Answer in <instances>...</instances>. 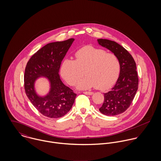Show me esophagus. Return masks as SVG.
I'll return each instance as SVG.
<instances>
[{
    "label": "esophagus",
    "mask_w": 161,
    "mask_h": 161,
    "mask_svg": "<svg viewBox=\"0 0 161 161\" xmlns=\"http://www.w3.org/2000/svg\"><path fill=\"white\" fill-rule=\"evenodd\" d=\"M83 93L84 94H86V95H92L93 94V92H84Z\"/></svg>",
    "instance_id": "1"
}]
</instances>
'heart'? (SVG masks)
<instances>
[{
  "label": "heart",
  "instance_id": "heart-1",
  "mask_svg": "<svg viewBox=\"0 0 161 161\" xmlns=\"http://www.w3.org/2000/svg\"><path fill=\"white\" fill-rule=\"evenodd\" d=\"M75 61L64 59L61 65V74L66 82L75 85L84 75L87 76L77 84L79 89L96 87L106 90L112 87L119 73L120 65L118 58L102 49L92 46L80 48L75 53Z\"/></svg>",
  "mask_w": 161,
  "mask_h": 161
}]
</instances>
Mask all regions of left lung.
I'll return each instance as SVG.
<instances>
[{
    "label": "left lung",
    "mask_w": 161,
    "mask_h": 161,
    "mask_svg": "<svg viewBox=\"0 0 161 161\" xmlns=\"http://www.w3.org/2000/svg\"><path fill=\"white\" fill-rule=\"evenodd\" d=\"M97 42L115 54L120 65L118 79L111 91L104 93V102L99 111L107 116L119 115L130 106L138 91L136 63L129 52L115 42L107 39H98Z\"/></svg>",
    "instance_id": "1"
}]
</instances>
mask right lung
Listing matches in <instances>:
<instances>
[{"mask_svg":"<svg viewBox=\"0 0 161 161\" xmlns=\"http://www.w3.org/2000/svg\"><path fill=\"white\" fill-rule=\"evenodd\" d=\"M74 40L48 43L27 63L24 75L26 94L33 105L47 117L58 118L64 116L75 101L77 95L63 84L59 75L61 62ZM40 78H45L49 82L50 89L45 96H40L35 89V83Z\"/></svg>","mask_w":161,"mask_h":161,"instance_id":"1","label":"right lung"}]
</instances>
